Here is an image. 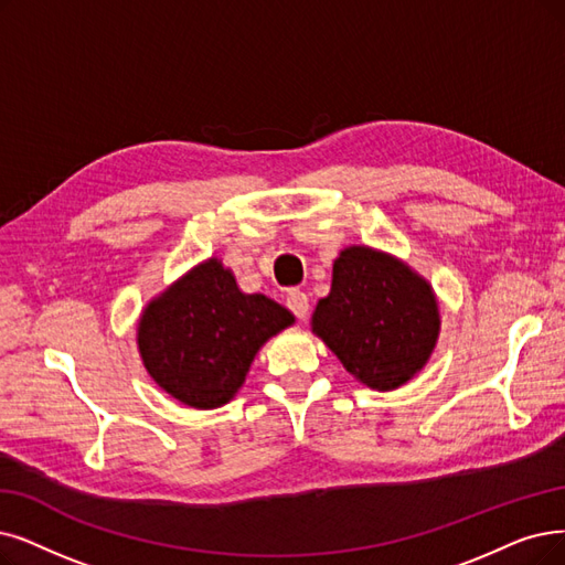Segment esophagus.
<instances>
[{
	"label": "esophagus",
	"instance_id": "obj_1",
	"mask_svg": "<svg viewBox=\"0 0 565 565\" xmlns=\"http://www.w3.org/2000/svg\"><path fill=\"white\" fill-rule=\"evenodd\" d=\"M285 303H287V308L297 315L299 320H303L306 315H308V297H306V291H301V289H289V295H287V299H285Z\"/></svg>",
	"mask_w": 565,
	"mask_h": 565
}]
</instances>
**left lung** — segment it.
<instances>
[{
    "label": "left lung",
    "instance_id": "8db88e82",
    "mask_svg": "<svg viewBox=\"0 0 565 565\" xmlns=\"http://www.w3.org/2000/svg\"><path fill=\"white\" fill-rule=\"evenodd\" d=\"M312 331L359 382L390 392L424 369L440 312L431 285L408 264L350 245L333 262L331 291L312 312Z\"/></svg>",
    "mask_w": 565,
    "mask_h": 565
}]
</instances>
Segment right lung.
I'll list each match as a JSON object with an SVG mask.
<instances>
[{
  "instance_id": "right-lung-1",
  "label": "right lung",
  "mask_w": 565,
  "mask_h": 565,
  "mask_svg": "<svg viewBox=\"0 0 565 565\" xmlns=\"http://www.w3.org/2000/svg\"><path fill=\"white\" fill-rule=\"evenodd\" d=\"M295 322L264 295H243L230 268L211 257L154 297L139 320L143 366L190 408L230 403L259 348Z\"/></svg>"
}]
</instances>
